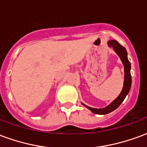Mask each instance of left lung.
Returning <instances> with one entry per match:
<instances>
[{"label":"left lung","mask_w":147,"mask_h":147,"mask_svg":"<svg viewBox=\"0 0 147 147\" xmlns=\"http://www.w3.org/2000/svg\"><path fill=\"white\" fill-rule=\"evenodd\" d=\"M109 46L113 47L114 49L115 53L118 55V57L122 61L123 65V68H124V80H123V89L121 90V92L117 97V98L114 100L113 102H112L105 108L102 109H95L91 108L87 106L85 104L82 103L85 107L90 109L92 113L95 114H99V115H105V114H108L111 112L115 110L120 105V104L123 102L124 98H126L127 94L129 93V90L131 89V63L127 59V53L126 49L120 45L119 42L116 41V40H109L108 42Z\"/></svg>","instance_id":"left-lung-1"}]
</instances>
